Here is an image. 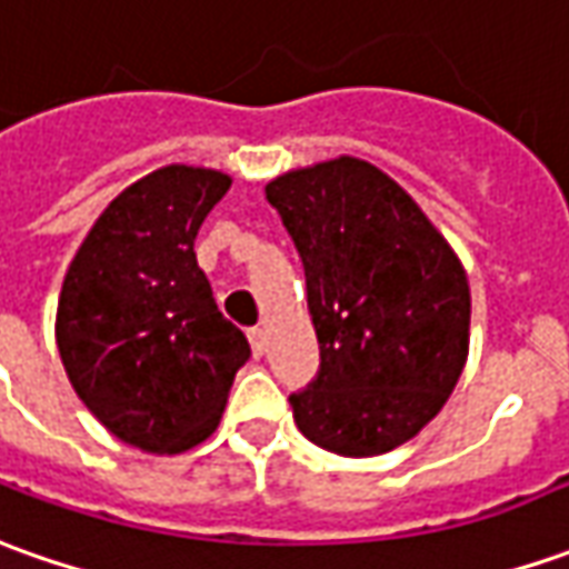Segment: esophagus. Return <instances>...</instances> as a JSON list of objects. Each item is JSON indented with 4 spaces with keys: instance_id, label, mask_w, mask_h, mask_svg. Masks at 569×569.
I'll list each match as a JSON object with an SVG mask.
<instances>
[{
    "instance_id": "34e87169",
    "label": "esophagus",
    "mask_w": 569,
    "mask_h": 569,
    "mask_svg": "<svg viewBox=\"0 0 569 569\" xmlns=\"http://www.w3.org/2000/svg\"><path fill=\"white\" fill-rule=\"evenodd\" d=\"M249 346H252L254 358H261V355L268 351V330H264V327H254V330H249Z\"/></svg>"
}]
</instances>
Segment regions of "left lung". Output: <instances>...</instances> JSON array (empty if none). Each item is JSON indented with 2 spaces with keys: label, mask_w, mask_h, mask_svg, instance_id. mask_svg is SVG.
Returning <instances> with one entry per match:
<instances>
[{
  "label": "left lung",
  "mask_w": 569,
  "mask_h": 569,
  "mask_svg": "<svg viewBox=\"0 0 569 569\" xmlns=\"http://www.w3.org/2000/svg\"><path fill=\"white\" fill-rule=\"evenodd\" d=\"M305 264L320 373L289 396L315 446L373 458L446 408L470 351V283L458 252L389 173L339 154L273 177Z\"/></svg>",
  "instance_id": "left-lung-1"
}]
</instances>
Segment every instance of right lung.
I'll return each instance as SVG.
<instances>
[{
    "instance_id": "add662e5",
    "label": "right lung",
    "mask_w": 569,
    "mask_h": 569,
    "mask_svg": "<svg viewBox=\"0 0 569 569\" xmlns=\"http://www.w3.org/2000/svg\"><path fill=\"white\" fill-rule=\"evenodd\" d=\"M230 183L192 164L139 177L96 218L58 292L56 346L73 392L149 455H180L218 430L249 358L192 252Z\"/></svg>"
}]
</instances>
